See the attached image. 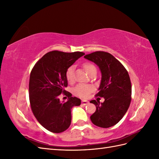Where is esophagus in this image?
<instances>
[{
	"label": "esophagus",
	"instance_id": "esophagus-1",
	"mask_svg": "<svg viewBox=\"0 0 159 159\" xmlns=\"http://www.w3.org/2000/svg\"><path fill=\"white\" fill-rule=\"evenodd\" d=\"M81 103H82L83 104H84V105H86V104H89V101H87V100H83L81 101Z\"/></svg>",
	"mask_w": 159,
	"mask_h": 159
}]
</instances>
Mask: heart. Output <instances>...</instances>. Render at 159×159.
Masks as SVG:
<instances>
[{"label":"heart","mask_w":159,"mask_h":159,"mask_svg":"<svg viewBox=\"0 0 159 159\" xmlns=\"http://www.w3.org/2000/svg\"><path fill=\"white\" fill-rule=\"evenodd\" d=\"M74 66H71L67 69L66 72V77L69 83H73L74 82ZM84 68L87 72L89 74L94 69H96L93 64L90 63H85L84 64ZM93 91V87L87 84H79L73 89V93L80 98H87L89 94Z\"/></svg>","instance_id":"heart-1"}]
</instances>
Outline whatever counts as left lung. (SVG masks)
<instances>
[{
	"label": "left lung",
	"instance_id": "obj_1",
	"mask_svg": "<svg viewBox=\"0 0 159 159\" xmlns=\"http://www.w3.org/2000/svg\"><path fill=\"white\" fill-rule=\"evenodd\" d=\"M84 57L95 63L102 73L96 96L103 97L104 101L101 104L95 100L90 101L96 107L91 121L101 128L113 126L121 120L130 106L132 87L129 74L122 64L109 52L96 51Z\"/></svg>",
	"mask_w": 159,
	"mask_h": 159
}]
</instances>
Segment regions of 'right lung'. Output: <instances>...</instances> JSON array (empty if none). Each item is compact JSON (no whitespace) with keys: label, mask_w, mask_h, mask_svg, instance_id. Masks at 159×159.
Wrapping results in <instances>:
<instances>
[{"label":"right lung","mask_w":159,"mask_h":159,"mask_svg":"<svg viewBox=\"0 0 159 159\" xmlns=\"http://www.w3.org/2000/svg\"><path fill=\"white\" fill-rule=\"evenodd\" d=\"M84 55L83 52L53 50L45 54L31 70L29 93L32 112L38 122L52 133H59L67 130L72 120L71 109L80 104L79 98L72 97L65 90L67 87L66 72ZM61 93L69 98L66 102H61L58 98Z\"/></svg>","instance_id":"right-lung-1"}]
</instances>
